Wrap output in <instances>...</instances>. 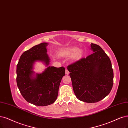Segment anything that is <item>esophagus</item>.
I'll use <instances>...</instances> for the list:
<instances>
[{"mask_svg": "<svg viewBox=\"0 0 128 128\" xmlns=\"http://www.w3.org/2000/svg\"><path fill=\"white\" fill-rule=\"evenodd\" d=\"M65 74H68V75L70 74V72H69V71H68V69H66L65 70Z\"/></svg>", "mask_w": 128, "mask_h": 128, "instance_id": "1", "label": "esophagus"}]
</instances>
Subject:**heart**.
I'll return each instance as SVG.
<instances>
[{
  "label": "heart",
  "instance_id": "obj_1",
  "mask_svg": "<svg viewBox=\"0 0 128 128\" xmlns=\"http://www.w3.org/2000/svg\"><path fill=\"white\" fill-rule=\"evenodd\" d=\"M76 50V48L75 47H66V48H62L58 50V54L60 56H67L73 54L74 52ZM81 55V52L78 50L74 55L73 58L75 60L78 59Z\"/></svg>",
  "mask_w": 128,
  "mask_h": 128
}]
</instances>
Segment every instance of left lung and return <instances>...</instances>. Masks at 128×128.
<instances>
[{
  "label": "left lung",
  "mask_w": 128,
  "mask_h": 128,
  "mask_svg": "<svg viewBox=\"0 0 128 128\" xmlns=\"http://www.w3.org/2000/svg\"><path fill=\"white\" fill-rule=\"evenodd\" d=\"M93 53L68 65L74 92L78 100L96 103L106 97L113 84L110 59L101 47L92 43Z\"/></svg>",
  "instance_id": "8db88e82"
}]
</instances>
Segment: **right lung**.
Returning <instances> with one entry per match:
<instances>
[{"label": "right lung", "mask_w": 128, "mask_h": 128, "mask_svg": "<svg viewBox=\"0 0 128 128\" xmlns=\"http://www.w3.org/2000/svg\"><path fill=\"white\" fill-rule=\"evenodd\" d=\"M46 42L33 46L24 52L17 65L16 81L20 91L25 100L32 104L46 106L53 103L58 96L61 80L65 75V68L48 66L34 78L33 64L36 60L44 62L48 66Z\"/></svg>", "instance_id": "obj_1"}]
</instances>
